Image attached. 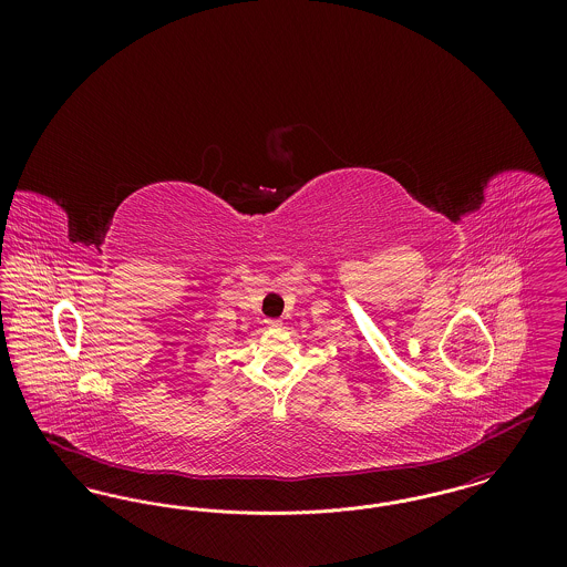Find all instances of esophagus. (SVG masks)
<instances>
[{
  "label": "esophagus",
  "instance_id": "1",
  "mask_svg": "<svg viewBox=\"0 0 567 567\" xmlns=\"http://www.w3.org/2000/svg\"><path fill=\"white\" fill-rule=\"evenodd\" d=\"M266 324H268L270 329H280L282 321H280V319H266Z\"/></svg>",
  "mask_w": 567,
  "mask_h": 567
}]
</instances>
